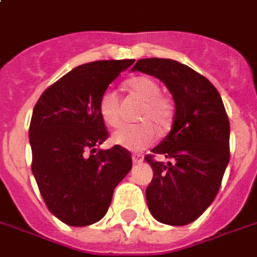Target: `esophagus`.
<instances>
[{"instance_id": "esophagus-1", "label": "esophagus", "mask_w": 257, "mask_h": 257, "mask_svg": "<svg viewBox=\"0 0 257 257\" xmlns=\"http://www.w3.org/2000/svg\"><path fill=\"white\" fill-rule=\"evenodd\" d=\"M132 161H134L135 164H139V163L143 161V157L139 156V154H134V156H132Z\"/></svg>"}]
</instances>
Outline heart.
<instances>
[{"label": "heart", "mask_w": 257, "mask_h": 257, "mask_svg": "<svg viewBox=\"0 0 257 257\" xmlns=\"http://www.w3.org/2000/svg\"><path fill=\"white\" fill-rule=\"evenodd\" d=\"M125 86L132 94L143 101V107L138 114V119L142 122L118 129L112 135V143L128 150L139 152L156 141L157 131L164 134L171 128L175 107L171 98L161 93V86L152 76H135L129 79ZM98 114L104 123L111 128H118L121 125L119 97L115 91L107 89L100 96Z\"/></svg>", "instance_id": "obj_1"}]
</instances>
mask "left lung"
Listing matches in <instances>:
<instances>
[{"label": "left lung", "mask_w": 257, "mask_h": 257, "mask_svg": "<svg viewBox=\"0 0 257 257\" xmlns=\"http://www.w3.org/2000/svg\"><path fill=\"white\" fill-rule=\"evenodd\" d=\"M134 71L164 82L175 103L170 134L145 157L154 171L147 206L157 221L186 225L202 216L221 186L229 161L228 115L209 79L178 61L143 58ZM154 155L170 161L157 162Z\"/></svg>", "instance_id": "obj_1"}]
</instances>
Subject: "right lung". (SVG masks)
I'll return each mask as SVG.
<instances>
[{"label":"right lung","instance_id":"add662e5","mask_svg":"<svg viewBox=\"0 0 257 257\" xmlns=\"http://www.w3.org/2000/svg\"><path fill=\"white\" fill-rule=\"evenodd\" d=\"M134 60L76 66L37 100L29 128L32 171L48 210L72 227L101 220L115 186L132 168L126 149L100 150L108 131L98 114L100 96ZM91 150V154L87 152Z\"/></svg>","mask_w":257,"mask_h":257}]
</instances>
